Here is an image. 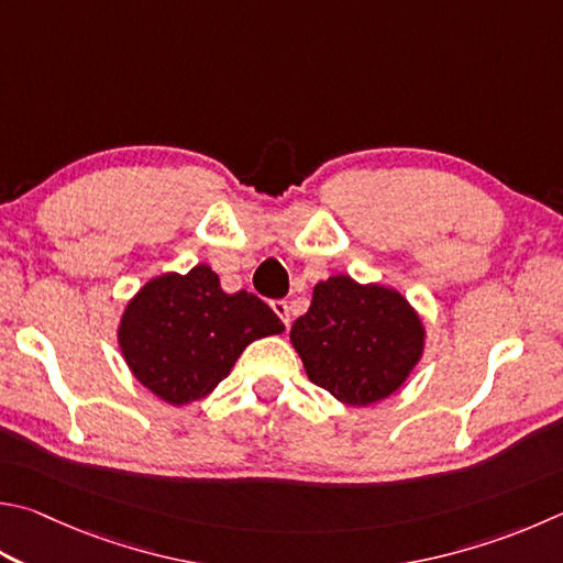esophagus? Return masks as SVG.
Returning a JSON list of instances; mask_svg holds the SVG:
<instances>
[{
	"instance_id": "esophagus-1",
	"label": "esophagus",
	"mask_w": 563,
	"mask_h": 563,
	"mask_svg": "<svg viewBox=\"0 0 563 563\" xmlns=\"http://www.w3.org/2000/svg\"><path fill=\"white\" fill-rule=\"evenodd\" d=\"M271 308H273L275 314L280 317L285 327H290V305L288 302H285V300H273Z\"/></svg>"
}]
</instances>
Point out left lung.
<instances>
[{
	"label": "left lung",
	"instance_id": "obj_1",
	"mask_svg": "<svg viewBox=\"0 0 563 563\" xmlns=\"http://www.w3.org/2000/svg\"><path fill=\"white\" fill-rule=\"evenodd\" d=\"M290 342L312 384L360 408L406 384L426 352V324L398 290L340 273L314 285Z\"/></svg>",
	"mask_w": 563,
	"mask_h": 563
}]
</instances>
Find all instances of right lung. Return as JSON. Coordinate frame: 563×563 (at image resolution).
Returning <instances> with one entry per match:
<instances>
[{
    "mask_svg": "<svg viewBox=\"0 0 563 563\" xmlns=\"http://www.w3.org/2000/svg\"><path fill=\"white\" fill-rule=\"evenodd\" d=\"M285 324L255 295L223 292L211 265L162 273L128 300L118 344L132 376L169 406L207 398L243 350Z\"/></svg>",
    "mask_w": 563,
    "mask_h": 563,
    "instance_id": "right-lung-1",
    "label": "right lung"
}]
</instances>
